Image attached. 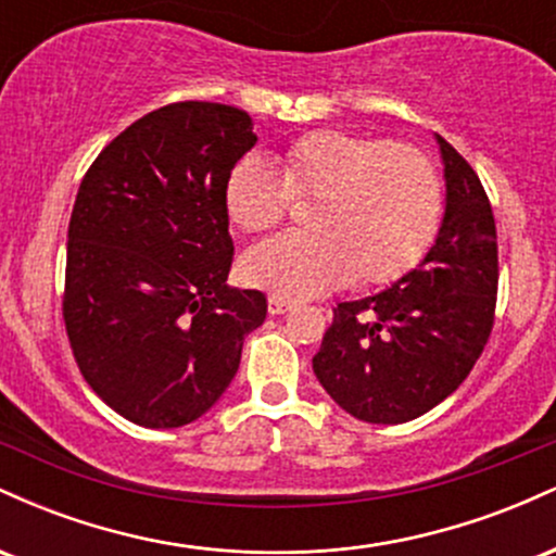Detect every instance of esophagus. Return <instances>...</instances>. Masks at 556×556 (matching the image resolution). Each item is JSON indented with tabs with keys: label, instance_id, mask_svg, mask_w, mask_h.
Returning <instances> with one entry per match:
<instances>
[{
	"label": "esophagus",
	"instance_id": "obj_1",
	"mask_svg": "<svg viewBox=\"0 0 556 556\" xmlns=\"http://www.w3.org/2000/svg\"><path fill=\"white\" fill-rule=\"evenodd\" d=\"M292 308H295V303H292V300H285V298H277V295L269 298V314L271 316H282Z\"/></svg>",
	"mask_w": 556,
	"mask_h": 556
}]
</instances>
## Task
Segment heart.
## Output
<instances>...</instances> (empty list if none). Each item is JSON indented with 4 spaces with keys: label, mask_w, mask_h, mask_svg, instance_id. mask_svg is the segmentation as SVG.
Here are the masks:
<instances>
[{
    "label": "heart",
    "mask_w": 556,
    "mask_h": 556,
    "mask_svg": "<svg viewBox=\"0 0 556 556\" xmlns=\"http://www.w3.org/2000/svg\"><path fill=\"white\" fill-rule=\"evenodd\" d=\"M308 198L303 232L242 256L248 285L285 300L327 295L344 282L392 285L424 261L444 214L442 175L424 149L334 127L290 140L277 169L245 154L225 182L227 216L242 232L277 227L290 201Z\"/></svg>",
    "instance_id": "1"
}]
</instances>
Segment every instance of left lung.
<instances>
[{
  "mask_svg": "<svg viewBox=\"0 0 556 556\" xmlns=\"http://www.w3.org/2000/svg\"><path fill=\"white\" fill-rule=\"evenodd\" d=\"M446 208L418 269L384 292L340 303L314 355L329 397L366 424H405L450 397L494 329L500 248L476 169L437 136Z\"/></svg>",
  "mask_w": 556,
  "mask_h": 556,
  "instance_id": "8db88e82",
  "label": "left lung"
}]
</instances>
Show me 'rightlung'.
<instances>
[{"mask_svg":"<svg viewBox=\"0 0 556 556\" xmlns=\"http://www.w3.org/2000/svg\"><path fill=\"white\" fill-rule=\"evenodd\" d=\"M256 146L248 112L175 101L104 146L67 229L62 318L83 379L146 429L201 418L238 374L266 295L227 287L225 182Z\"/></svg>","mask_w":556,"mask_h":556,"instance_id":"add662e5","label":"right lung"}]
</instances>
